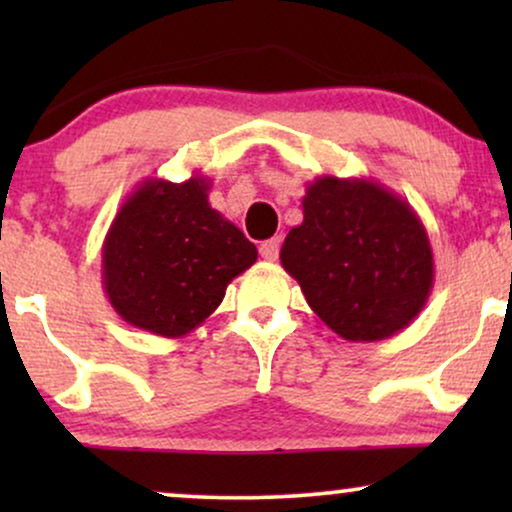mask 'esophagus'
Returning <instances> with one entry per match:
<instances>
[{"instance_id":"1","label":"esophagus","mask_w":512,"mask_h":512,"mask_svg":"<svg viewBox=\"0 0 512 512\" xmlns=\"http://www.w3.org/2000/svg\"><path fill=\"white\" fill-rule=\"evenodd\" d=\"M261 256L265 258V261H275V258L279 256V237H272V240H265L261 244Z\"/></svg>"}]
</instances>
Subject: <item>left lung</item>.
I'll list each match as a JSON object with an SVG mask.
<instances>
[{
    "instance_id": "1",
    "label": "left lung",
    "mask_w": 512,
    "mask_h": 512,
    "mask_svg": "<svg viewBox=\"0 0 512 512\" xmlns=\"http://www.w3.org/2000/svg\"><path fill=\"white\" fill-rule=\"evenodd\" d=\"M324 324L352 342L387 340L410 326L433 289V251L410 202L373 179L317 177L303 223L279 251Z\"/></svg>"
}]
</instances>
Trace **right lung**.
<instances>
[{"mask_svg":"<svg viewBox=\"0 0 512 512\" xmlns=\"http://www.w3.org/2000/svg\"><path fill=\"white\" fill-rule=\"evenodd\" d=\"M202 174L172 184L144 179L111 221L102 244V284L125 324L184 338L256 263L258 251L209 205Z\"/></svg>","mask_w":512,"mask_h":512,"instance_id":"1","label":"right lung"}]
</instances>
